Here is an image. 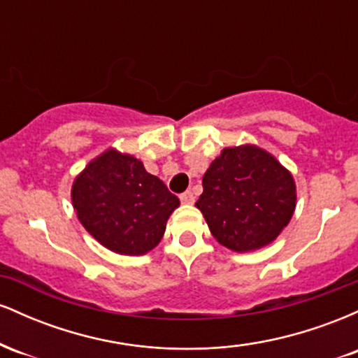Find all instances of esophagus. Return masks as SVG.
Returning <instances> with one entry per match:
<instances>
[{
    "label": "esophagus",
    "instance_id": "esophagus-1",
    "mask_svg": "<svg viewBox=\"0 0 358 358\" xmlns=\"http://www.w3.org/2000/svg\"><path fill=\"white\" fill-rule=\"evenodd\" d=\"M180 200H182V203H185V205H192L193 202H195V195H193L192 192H185L180 195Z\"/></svg>",
    "mask_w": 358,
    "mask_h": 358
}]
</instances>
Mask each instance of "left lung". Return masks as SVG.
Masks as SVG:
<instances>
[{"mask_svg":"<svg viewBox=\"0 0 358 358\" xmlns=\"http://www.w3.org/2000/svg\"><path fill=\"white\" fill-rule=\"evenodd\" d=\"M202 185L195 207L217 242L234 252H250L276 241L296 208L291 171L256 145L224 148Z\"/></svg>","mask_w":358,"mask_h":358,"instance_id":"left-lung-1","label":"left lung"}]
</instances>
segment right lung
Here are the masks:
<instances>
[{
	"mask_svg": "<svg viewBox=\"0 0 358 358\" xmlns=\"http://www.w3.org/2000/svg\"><path fill=\"white\" fill-rule=\"evenodd\" d=\"M77 219L106 249L143 256L163 239L166 222L180 207L158 176L141 159L108 148L90 159L72 183Z\"/></svg>",
	"mask_w": 358,
	"mask_h": 358,
	"instance_id": "add662e5",
	"label": "right lung"
}]
</instances>
